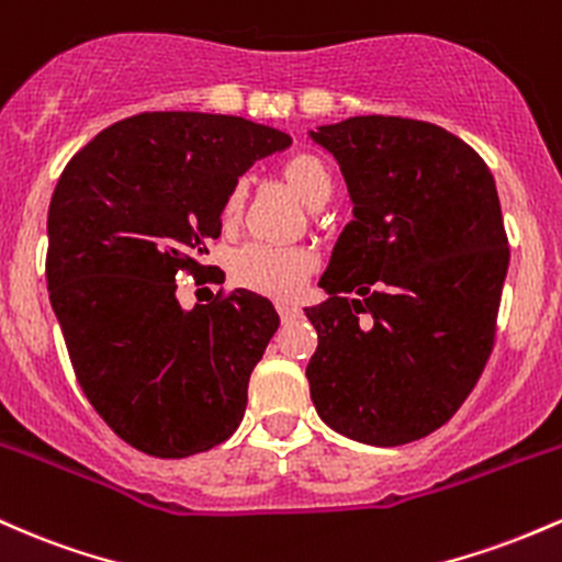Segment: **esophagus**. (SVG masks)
<instances>
[{"label":"esophagus","mask_w":562,"mask_h":562,"mask_svg":"<svg viewBox=\"0 0 562 562\" xmlns=\"http://www.w3.org/2000/svg\"><path fill=\"white\" fill-rule=\"evenodd\" d=\"M276 307H279V315H281L283 321L300 318V313H302L297 305H292V302H279V305H276Z\"/></svg>","instance_id":"34e87169"}]
</instances>
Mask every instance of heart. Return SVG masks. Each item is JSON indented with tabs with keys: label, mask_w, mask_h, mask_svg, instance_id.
I'll return each mask as SVG.
<instances>
[{
	"label": "heart",
	"mask_w": 562,
	"mask_h": 562,
	"mask_svg": "<svg viewBox=\"0 0 562 562\" xmlns=\"http://www.w3.org/2000/svg\"><path fill=\"white\" fill-rule=\"evenodd\" d=\"M283 178L289 188L305 201L307 206L324 204L331 199L334 180L329 167L313 154H297L283 164ZM244 186H236L223 204V217L233 220L241 212ZM315 268V257L307 249L297 247H268V244H249L233 255L231 273L241 286L270 297H294L300 292L305 276Z\"/></svg>",
	"instance_id": "heart-1"
}]
</instances>
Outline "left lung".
Segmentation results:
<instances>
[{"instance_id": "left-lung-1", "label": "left lung", "mask_w": 562, "mask_h": 562, "mask_svg": "<svg viewBox=\"0 0 562 562\" xmlns=\"http://www.w3.org/2000/svg\"><path fill=\"white\" fill-rule=\"evenodd\" d=\"M307 135L352 201L318 281L329 297L305 307L313 406L358 443H412L457 414L494 348L509 265L494 175L414 119L352 116Z\"/></svg>"}]
</instances>
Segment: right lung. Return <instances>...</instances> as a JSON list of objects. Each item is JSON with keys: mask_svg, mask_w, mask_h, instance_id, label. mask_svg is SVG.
<instances>
[{"mask_svg": "<svg viewBox=\"0 0 562 562\" xmlns=\"http://www.w3.org/2000/svg\"><path fill=\"white\" fill-rule=\"evenodd\" d=\"M292 145L241 116L154 111L94 135L63 169L47 214V289L77 380L113 432L182 459L228 440L249 374L279 329L270 300L178 302L238 178Z\"/></svg>", "mask_w": 562, "mask_h": 562, "instance_id": "right-lung-1", "label": "right lung"}]
</instances>
